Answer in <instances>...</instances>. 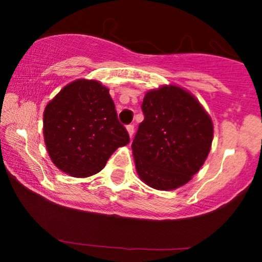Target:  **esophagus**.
Instances as JSON below:
<instances>
[{"instance_id": "esophagus-1", "label": "esophagus", "mask_w": 262, "mask_h": 262, "mask_svg": "<svg viewBox=\"0 0 262 262\" xmlns=\"http://www.w3.org/2000/svg\"><path fill=\"white\" fill-rule=\"evenodd\" d=\"M126 132H128L129 137H130V138H132V137L134 136V125H132V124H130V125L126 126Z\"/></svg>"}]
</instances>
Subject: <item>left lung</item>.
Here are the masks:
<instances>
[{
	"mask_svg": "<svg viewBox=\"0 0 262 262\" xmlns=\"http://www.w3.org/2000/svg\"><path fill=\"white\" fill-rule=\"evenodd\" d=\"M144 120L132 143L139 179L156 190L179 189L202 168L213 142V121L199 100L176 84L146 92Z\"/></svg>",
	"mask_w": 262,
	"mask_h": 262,
	"instance_id": "1",
	"label": "left lung"
}]
</instances>
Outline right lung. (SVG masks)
Returning a JSON list of instances; mask_svg holds the SVG:
<instances>
[{"label":"right lung","instance_id":"add662e5","mask_svg":"<svg viewBox=\"0 0 262 262\" xmlns=\"http://www.w3.org/2000/svg\"><path fill=\"white\" fill-rule=\"evenodd\" d=\"M43 134L52 162L73 178L100 172L110 156L129 143L109 89L84 78L66 84L47 104Z\"/></svg>","mask_w":262,"mask_h":262}]
</instances>
